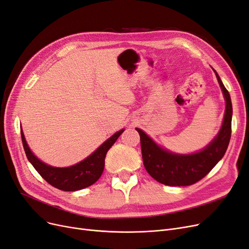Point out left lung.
I'll return each instance as SVG.
<instances>
[{"instance_id":"8db88e82","label":"left lung","mask_w":249,"mask_h":249,"mask_svg":"<svg viewBox=\"0 0 249 249\" xmlns=\"http://www.w3.org/2000/svg\"><path fill=\"white\" fill-rule=\"evenodd\" d=\"M214 71V70H213ZM218 84L226 99V110L223 125L218 134L202 151L179 155L162 149L140 128L142 161L150 176L163 185L171 187L190 186L209 173L224 157L232 133V101L217 72L214 71Z\"/></svg>"}]
</instances>
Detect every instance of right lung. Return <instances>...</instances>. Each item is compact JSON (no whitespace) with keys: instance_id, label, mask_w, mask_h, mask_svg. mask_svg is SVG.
<instances>
[{"instance_id":"obj_1","label":"right lung","mask_w":249,"mask_h":249,"mask_svg":"<svg viewBox=\"0 0 249 249\" xmlns=\"http://www.w3.org/2000/svg\"><path fill=\"white\" fill-rule=\"evenodd\" d=\"M123 131L124 129L110 136L86 159L76 165H72V166L63 168L50 166V165H47L36 158L26 143L22 129L21 140L27 160L32 163L40 176L48 183H50L52 187L61 191L71 192L85 189L97 181L101 174H103L105 168V159L107 151L115 143L118 137L123 133Z\"/></svg>"}]
</instances>
